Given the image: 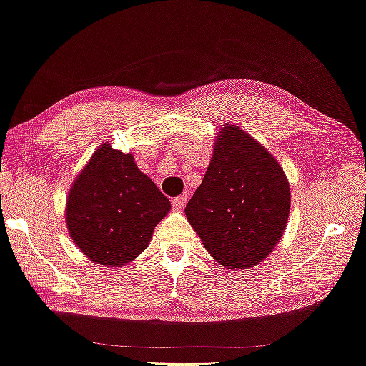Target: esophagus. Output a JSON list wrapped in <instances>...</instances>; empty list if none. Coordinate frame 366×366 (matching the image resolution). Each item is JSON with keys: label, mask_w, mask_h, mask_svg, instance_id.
I'll use <instances>...</instances> for the list:
<instances>
[{"label": "esophagus", "mask_w": 366, "mask_h": 366, "mask_svg": "<svg viewBox=\"0 0 366 366\" xmlns=\"http://www.w3.org/2000/svg\"><path fill=\"white\" fill-rule=\"evenodd\" d=\"M185 204H187V195H185V194H182V195H179V197H174V199H172V205L176 207V209H184Z\"/></svg>", "instance_id": "obj_1"}]
</instances>
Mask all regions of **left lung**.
<instances>
[{
	"mask_svg": "<svg viewBox=\"0 0 366 366\" xmlns=\"http://www.w3.org/2000/svg\"><path fill=\"white\" fill-rule=\"evenodd\" d=\"M291 190L281 166L235 124H223L185 215L207 252L230 269L263 261L285 233Z\"/></svg>",
	"mask_w": 366,
	"mask_h": 366,
	"instance_id": "left-lung-1",
	"label": "left lung"
}]
</instances>
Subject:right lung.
<instances>
[{
    "label": "right lung",
    "mask_w": 366,
    "mask_h": 366,
    "mask_svg": "<svg viewBox=\"0 0 366 366\" xmlns=\"http://www.w3.org/2000/svg\"><path fill=\"white\" fill-rule=\"evenodd\" d=\"M171 202L131 154L103 144L74 182L67 199L69 233L86 258L124 266L151 242Z\"/></svg>",
    "instance_id": "1"
}]
</instances>
